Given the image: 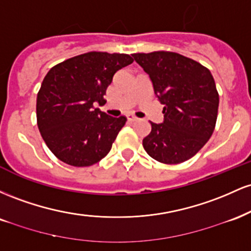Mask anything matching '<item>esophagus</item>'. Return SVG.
Wrapping results in <instances>:
<instances>
[{
    "mask_svg": "<svg viewBox=\"0 0 251 251\" xmlns=\"http://www.w3.org/2000/svg\"><path fill=\"white\" fill-rule=\"evenodd\" d=\"M127 120L128 122H135V120H137V118H135L134 116H132V114H128Z\"/></svg>",
    "mask_w": 251,
    "mask_h": 251,
    "instance_id": "esophagus-1",
    "label": "esophagus"
}]
</instances>
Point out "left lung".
Segmentation results:
<instances>
[{
    "mask_svg": "<svg viewBox=\"0 0 251 251\" xmlns=\"http://www.w3.org/2000/svg\"><path fill=\"white\" fill-rule=\"evenodd\" d=\"M150 76L155 97L163 103L164 120L151 124L143 139L150 157L164 164L190 159L211 137L217 120L218 97L208 68L172 51L132 55Z\"/></svg>",
    "mask_w": 251,
    "mask_h": 251,
    "instance_id": "8db88e82",
    "label": "left lung"
}]
</instances>
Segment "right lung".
Wrapping results in <instances>:
<instances>
[{"instance_id": "obj_1", "label": "right lung", "mask_w": 251, "mask_h": 251, "mask_svg": "<svg viewBox=\"0 0 251 251\" xmlns=\"http://www.w3.org/2000/svg\"><path fill=\"white\" fill-rule=\"evenodd\" d=\"M133 59L127 54L91 51L54 66L37 93V126L50 150L63 163L83 168L102 159L125 125L96 108L113 75Z\"/></svg>"}]
</instances>
